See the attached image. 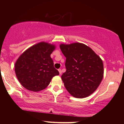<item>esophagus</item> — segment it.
<instances>
[{"instance_id":"34e87169","label":"esophagus","mask_w":124,"mask_h":124,"mask_svg":"<svg viewBox=\"0 0 124 124\" xmlns=\"http://www.w3.org/2000/svg\"><path fill=\"white\" fill-rule=\"evenodd\" d=\"M58 71H59V74H62V69H58Z\"/></svg>"}]
</instances>
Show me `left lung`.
Segmentation results:
<instances>
[{
    "label": "left lung",
    "mask_w": 124,
    "mask_h": 124,
    "mask_svg": "<svg viewBox=\"0 0 124 124\" xmlns=\"http://www.w3.org/2000/svg\"><path fill=\"white\" fill-rule=\"evenodd\" d=\"M66 57V72L62 76L64 86L73 96L84 98L99 86L104 74L103 61L94 51L83 43L61 44Z\"/></svg>",
    "instance_id": "left-lung-1"
}]
</instances>
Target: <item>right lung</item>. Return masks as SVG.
<instances>
[{
    "label": "right lung",
    "mask_w": 124,
    "mask_h": 124,
    "mask_svg": "<svg viewBox=\"0 0 124 124\" xmlns=\"http://www.w3.org/2000/svg\"><path fill=\"white\" fill-rule=\"evenodd\" d=\"M56 48L54 45L41 42L25 50L15 64L18 81L28 90L38 92L46 88L59 73L54 68L51 54Z\"/></svg>",
    "instance_id": "right-lung-1"
}]
</instances>
